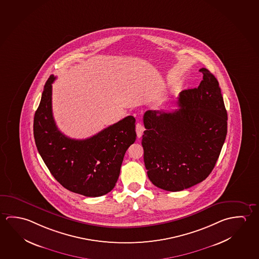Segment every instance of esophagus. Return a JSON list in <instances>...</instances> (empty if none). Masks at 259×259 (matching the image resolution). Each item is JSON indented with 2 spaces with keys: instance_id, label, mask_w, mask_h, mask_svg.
I'll use <instances>...</instances> for the list:
<instances>
[{
  "instance_id": "34e87169",
  "label": "esophagus",
  "mask_w": 259,
  "mask_h": 259,
  "mask_svg": "<svg viewBox=\"0 0 259 259\" xmlns=\"http://www.w3.org/2000/svg\"><path fill=\"white\" fill-rule=\"evenodd\" d=\"M136 134H137V137L138 138H140V137H142V136H143V133H144V126L141 123H137V124H136Z\"/></svg>"
}]
</instances>
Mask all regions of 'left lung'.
Segmentation results:
<instances>
[{"mask_svg":"<svg viewBox=\"0 0 259 259\" xmlns=\"http://www.w3.org/2000/svg\"><path fill=\"white\" fill-rule=\"evenodd\" d=\"M197 89L183 90L178 109L148 110L144 115L142 145L153 185L180 191L210 174L228 132V114L219 82L207 68Z\"/></svg>","mask_w":259,"mask_h":259,"instance_id":"1","label":"left lung"}]
</instances>
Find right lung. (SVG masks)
I'll use <instances>...</instances> for the list:
<instances>
[{
    "label": "right lung",
    "instance_id": "right-lung-1",
    "mask_svg": "<svg viewBox=\"0 0 259 259\" xmlns=\"http://www.w3.org/2000/svg\"><path fill=\"white\" fill-rule=\"evenodd\" d=\"M51 75L44 85L34 115L33 134L38 152L53 177L68 191L99 197L112 191L118 180L124 153L136 139L133 115L99 132L76 140L58 129L52 114Z\"/></svg>",
    "mask_w": 259,
    "mask_h": 259
}]
</instances>
